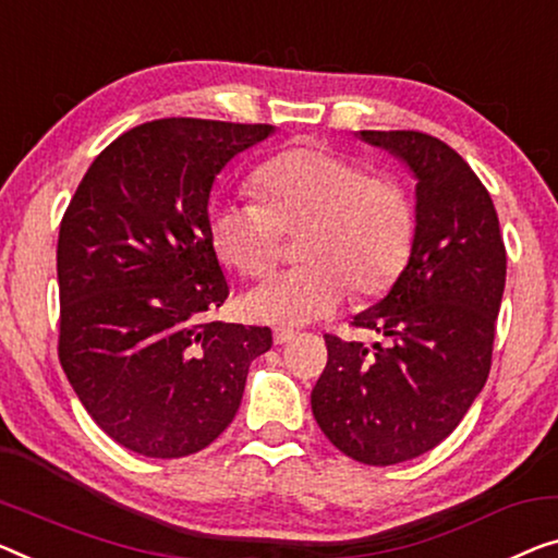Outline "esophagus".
I'll list each match as a JSON object with an SVG mask.
<instances>
[{"mask_svg":"<svg viewBox=\"0 0 558 558\" xmlns=\"http://www.w3.org/2000/svg\"><path fill=\"white\" fill-rule=\"evenodd\" d=\"M293 338H295V332L288 330V328H278L276 332H272V340H276V345L288 343V340H293Z\"/></svg>","mask_w":558,"mask_h":558,"instance_id":"34e87169","label":"esophagus"}]
</instances>
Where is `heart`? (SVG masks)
I'll use <instances>...</instances> for the list:
<instances>
[{
  "mask_svg": "<svg viewBox=\"0 0 558 558\" xmlns=\"http://www.w3.org/2000/svg\"><path fill=\"white\" fill-rule=\"evenodd\" d=\"M260 203H215L210 238L220 260L260 278L278 260L280 232L303 230L301 270L260 282L243 298L251 320L295 328L345 301L393 286L411 255L413 205L390 178L328 147L286 149L255 172Z\"/></svg>",
  "mask_w": 558,
  "mask_h": 558,
  "instance_id": "obj_1",
  "label": "heart"
}]
</instances>
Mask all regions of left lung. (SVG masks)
<instances>
[{
    "label": "left lung",
    "instance_id": "1",
    "mask_svg": "<svg viewBox=\"0 0 558 558\" xmlns=\"http://www.w3.org/2000/svg\"><path fill=\"white\" fill-rule=\"evenodd\" d=\"M415 178L411 257L384 301L353 318L386 343L326 336L313 415L338 451L393 465L459 426L492 371L506 247L488 190L456 149L413 130H361Z\"/></svg>",
    "mask_w": 558,
    "mask_h": 558
}]
</instances>
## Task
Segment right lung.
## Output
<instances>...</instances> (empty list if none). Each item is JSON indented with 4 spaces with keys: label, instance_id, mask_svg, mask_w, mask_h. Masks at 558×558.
Returning <instances> with one entry per match:
<instances>
[{
    "label": "right lung",
    "instance_id": "1",
    "mask_svg": "<svg viewBox=\"0 0 558 558\" xmlns=\"http://www.w3.org/2000/svg\"><path fill=\"white\" fill-rule=\"evenodd\" d=\"M272 124L170 118L95 157L57 240L60 363L107 436L147 459L203 451L235 418L270 328L207 320L228 280L213 182Z\"/></svg>",
    "mask_w": 558,
    "mask_h": 558
}]
</instances>
